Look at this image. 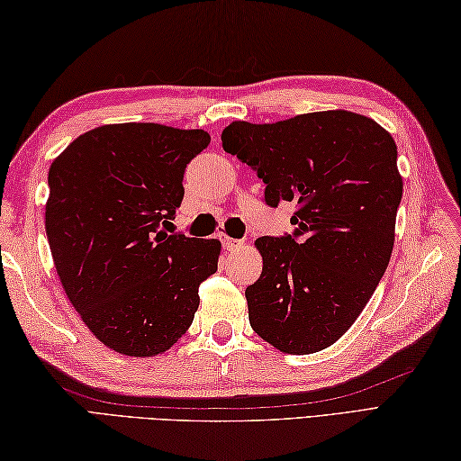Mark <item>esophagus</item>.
I'll return each instance as SVG.
<instances>
[{
	"label": "esophagus",
	"mask_w": 461,
	"mask_h": 461,
	"mask_svg": "<svg viewBox=\"0 0 461 461\" xmlns=\"http://www.w3.org/2000/svg\"><path fill=\"white\" fill-rule=\"evenodd\" d=\"M221 243H223V248L228 249V251H236V249L243 248V241L241 240H233V238H228V236L221 238Z\"/></svg>",
	"instance_id": "1"
}]
</instances>
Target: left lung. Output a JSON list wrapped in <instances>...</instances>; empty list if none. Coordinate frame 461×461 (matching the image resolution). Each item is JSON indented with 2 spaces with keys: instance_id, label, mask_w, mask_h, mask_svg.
<instances>
[{
  "instance_id": "1",
  "label": "left lung",
  "mask_w": 461,
  "mask_h": 461,
  "mask_svg": "<svg viewBox=\"0 0 461 461\" xmlns=\"http://www.w3.org/2000/svg\"><path fill=\"white\" fill-rule=\"evenodd\" d=\"M221 142L258 170L269 205H299L293 236L256 240L263 271L246 289L251 329L287 355L330 347L366 307L393 256L404 188L394 139L368 116L337 109L236 121Z\"/></svg>"
}]
</instances>
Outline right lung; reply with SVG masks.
Listing matches in <instances>:
<instances>
[{"instance_id": "obj_1", "label": "right lung", "mask_w": 461, "mask_h": 461, "mask_svg": "<svg viewBox=\"0 0 461 461\" xmlns=\"http://www.w3.org/2000/svg\"><path fill=\"white\" fill-rule=\"evenodd\" d=\"M210 144L202 129L104 124L49 168L45 231L68 301L104 347L156 357L190 329L220 240L168 236L184 168Z\"/></svg>"}]
</instances>
